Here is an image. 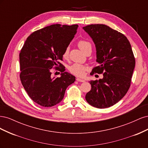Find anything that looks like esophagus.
<instances>
[{"label":"esophagus","mask_w":148,"mask_h":148,"mask_svg":"<svg viewBox=\"0 0 148 148\" xmlns=\"http://www.w3.org/2000/svg\"><path fill=\"white\" fill-rule=\"evenodd\" d=\"M77 81L79 82H85V80H84L83 79H81V78H77Z\"/></svg>","instance_id":"obj_1"}]
</instances>
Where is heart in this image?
<instances>
[{
	"instance_id": "b5f03b06",
	"label": "heart",
	"mask_w": 148,
	"mask_h": 148,
	"mask_svg": "<svg viewBox=\"0 0 148 148\" xmlns=\"http://www.w3.org/2000/svg\"><path fill=\"white\" fill-rule=\"evenodd\" d=\"M78 46L85 53L89 51H91L92 49L91 42L86 41V40H80V41L78 42ZM69 48H66L63 53V57L65 59H67L69 58ZM87 70V66L79 64H74L72 65H71L69 68V70L71 73L80 77H83Z\"/></svg>"
}]
</instances>
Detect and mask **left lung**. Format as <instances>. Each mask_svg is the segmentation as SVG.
Here are the masks:
<instances>
[{
	"instance_id": "left-lung-1",
	"label": "left lung",
	"mask_w": 148,
	"mask_h": 148,
	"mask_svg": "<svg viewBox=\"0 0 148 148\" xmlns=\"http://www.w3.org/2000/svg\"><path fill=\"white\" fill-rule=\"evenodd\" d=\"M90 36L96 48L99 65L91 71L103 73V78L90 81L91 89L86 101L92 106L104 109L112 106L126 95L130 87L135 59L129 41L124 34L102 24L83 28Z\"/></svg>"
}]
</instances>
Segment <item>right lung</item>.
Masks as SVG:
<instances>
[{"label":"right lung","mask_w":148,"mask_h":148,"mask_svg":"<svg viewBox=\"0 0 148 148\" xmlns=\"http://www.w3.org/2000/svg\"><path fill=\"white\" fill-rule=\"evenodd\" d=\"M78 27L52 25L34 31L26 39L20 53V78L29 97L38 104L49 107L59 104L66 88L75 81L60 61ZM53 68L61 71L60 77L52 78Z\"/></svg>","instance_id":"obj_1"}]
</instances>
